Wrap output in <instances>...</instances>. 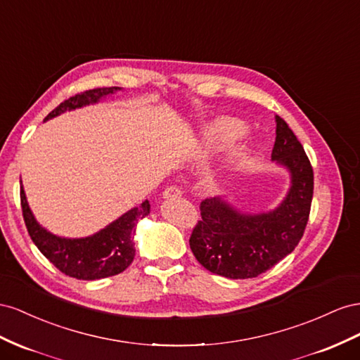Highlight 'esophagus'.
Wrapping results in <instances>:
<instances>
[{"label": "esophagus", "instance_id": "34e87169", "mask_svg": "<svg viewBox=\"0 0 360 360\" xmlns=\"http://www.w3.org/2000/svg\"><path fill=\"white\" fill-rule=\"evenodd\" d=\"M181 194H182V191H181L176 186H170V187H167L166 190L162 191V198H164V199L178 198V196H181Z\"/></svg>", "mask_w": 360, "mask_h": 360}]
</instances>
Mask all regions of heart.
<instances>
[{"mask_svg": "<svg viewBox=\"0 0 360 360\" xmlns=\"http://www.w3.org/2000/svg\"><path fill=\"white\" fill-rule=\"evenodd\" d=\"M248 128L243 122L235 119H220L211 125L207 131L208 137V148L212 150H223L226 148L232 146L235 141L240 140ZM250 164V157L248 153H238L237 158L232 162V170L240 172L245 169Z\"/></svg>", "mask_w": 360, "mask_h": 360, "instance_id": "1", "label": "heart"}]
</instances>
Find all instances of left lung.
Masks as SVG:
<instances>
[{"mask_svg": "<svg viewBox=\"0 0 360 360\" xmlns=\"http://www.w3.org/2000/svg\"><path fill=\"white\" fill-rule=\"evenodd\" d=\"M271 160L291 174L288 194L276 210L245 214L220 198L200 203L202 220L191 232L190 248L211 273L229 279L256 277L288 256L302 240L311 212L314 170L302 143L279 116Z\"/></svg>", "mask_w": 360, "mask_h": 360, "instance_id": "8db88e82", "label": "left lung"}]
</instances>
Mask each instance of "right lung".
<instances>
[{"instance_id": "right-lung-1", "label": "right lung", "mask_w": 360, "mask_h": 360, "mask_svg": "<svg viewBox=\"0 0 360 360\" xmlns=\"http://www.w3.org/2000/svg\"><path fill=\"white\" fill-rule=\"evenodd\" d=\"M117 90H120V87H102L70 96L51 111L45 120L53 119L65 111L96 104L99 99L112 95ZM20 207H22L27 231L36 248L61 273L83 281L104 279L128 269L136 256L134 233L137 221L146 217L150 211L149 202L145 200L140 207L129 210L90 237L61 238L48 232L36 221L22 187H20Z\"/></svg>"}]
</instances>
